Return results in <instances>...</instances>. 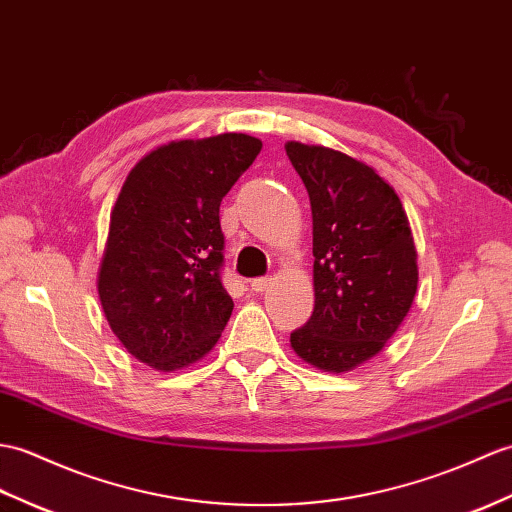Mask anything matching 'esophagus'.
Instances as JSON below:
<instances>
[{
    "mask_svg": "<svg viewBox=\"0 0 512 512\" xmlns=\"http://www.w3.org/2000/svg\"><path fill=\"white\" fill-rule=\"evenodd\" d=\"M272 285V277H259V279H253L251 281V288H253V292H266L268 288Z\"/></svg>",
    "mask_w": 512,
    "mask_h": 512,
    "instance_id": "1",
    "label": "esophagus"
}]
</instances>
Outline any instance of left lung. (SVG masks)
Returning a JSON list of instances; mask_svg holds the SVG:
<instances>
[{"label":"left lung","instance_id":"1","mask_svg":"<svg viewBox=\"0 0 512 512\" xmlns=\"http://www.w3.org/2000/svg\"><path fill=\"white\" fill-rule=\"evenodd\" d=\"M312 205L314 312L290 336L303 362L349 373L386 347L414 303L417 246L401 200L371 165L334 148L285 144Z\"/></svg>","mask_w":512,"mask_h":512}]
</instances>
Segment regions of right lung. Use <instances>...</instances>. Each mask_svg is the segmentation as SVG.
Here are the masks:
<instances>
[{
  "label": "right lung",
  "instance_id": "1",
  "mask_svg": "<svg viewBox=\"0 0 512 512\" xmlns=\"http://www.w3.org/2000/svg\"><path fill=\"white\" fill-rule=\"evenodd\" d=\"M259 150L244 133L170 141L126 176L95 283L117 340L154 371L196 364L229 323L220 202Z\"/></svg>",
  "mask_w": 512,
  "mask_h": 512
}]
</instances>
